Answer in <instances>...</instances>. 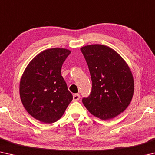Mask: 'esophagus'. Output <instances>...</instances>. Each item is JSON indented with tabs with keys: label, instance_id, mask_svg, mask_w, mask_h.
Segmentation results:
<instances>
[{
	"label": "esophagus",
	"instance_id": "obj_1",
	"mask_svg": "<svg viewBox=\"0 0 155 155\" xmlns=\"http://www.w3.org/2000/svg\"><path fill=\"white\" fill-rule=\"evenodd\" d=\"M80 98V95L78 94H74L73 95V101H77Z\"/></svg>",
	"mask_w": 155,
	"mask_h": 155
}]
</instances>
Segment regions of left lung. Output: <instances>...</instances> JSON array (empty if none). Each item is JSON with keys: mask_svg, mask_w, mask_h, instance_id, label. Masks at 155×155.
<instances>
[{"mask_svg": "<svg viewBox=\"0 0 155 155\" xmlns=\"http://www.w3.org/2000/svg\"><path fill=\"white\" fill-rule=\"evenodd\" d=\"M90 70L92 88L83 98L91 114L103 120L114 118L129 105L134 80L124 59L109 46L91 44L81 48Z\"/></svg>", "mask_w": 155, "mask_h": 155, "instance_id": "left-lung-1", "label": "left lung"}]
</instances>
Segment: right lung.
<instances>
[{"instance_id": "obj_1", "label": "right lung", "mask_w": 155, "mask_h": 155, "mask_svg": "<svg viewBox=\"0 0 155 155\" xmlns=\"http://www.w3.org/2000/svg\"><path fill=\"white\" fill-rule=\"evenodd\" d=\"M70 52L60 48L41 52L28 64L21 78L20 96L23 106L41 122L57 121L72 101L61 74L62 65Z\"/></svg>"}]
</instances>
